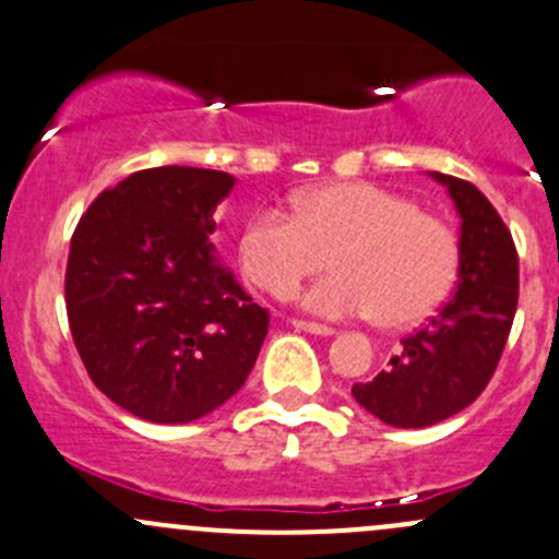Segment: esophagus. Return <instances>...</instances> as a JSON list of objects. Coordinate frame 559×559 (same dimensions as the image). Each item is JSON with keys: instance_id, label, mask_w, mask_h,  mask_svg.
Instances as JSON below:
<instances>
[{"instance_id": "obj_1", "label": "esophagus", "mask_w": 559, "mask_h": 559, "mask_svg": "<svg viewBox=\"0 0 559 559\" xmlns=\"http://www.w3.org/2000/svg\"><path fill=\"white\" fill-rule=\"evenodd\" d=\"M297 330H302V333H311V335H333L335 330L328 328V324H319V322H306V319H295Z\"/></svg>"}]
</instances>
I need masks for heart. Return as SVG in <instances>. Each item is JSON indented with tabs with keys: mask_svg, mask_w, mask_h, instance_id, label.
<instances>
[{
	"mask_svg": "<svg viewBox=\"0 0 559 559\" xmlns=\"http://www.w3.org/2000/svg\"><path fill=\"white\" fill-rule=\"evenodd\" d=\"M248 281L278 300L333 264L306 295L319 317H377L404 328L429 317L459 273V237L437 215L373 182H335L295 199V215L264 207L240 240Z\"/></svg>",
	"mask_w": 559,
	"mask_h": 559,
	"instance_id": "obj_1",
	"label": "heart"
}]
</instances>
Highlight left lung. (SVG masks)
I'll return each mask as SVG.
<instances>
[{
  "mask_svg": "<svg viewBox=\"0 0 559 559\" xmlns=\"http://www.w3.org/2000/svg\"><path fill=\"white\" fill-rule=\"evenodd\" d=\"M462 218L456 295L371 382L352 384L362 409L399 429H424L473 404L489 384L519 300V257L508 226L467 180L431 171Z\"/></svg>",
  "mask_w": 559,
  "mask_h": 559,
  "instance_id": "left-lung-1",
  "label": "left lung"
}]
</instances>
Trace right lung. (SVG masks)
<instances>
[{"label":"right lung","instance_id":"add662e5","mask_svg":"<svg viewBox=\"0 0 559 559\" xmlns=\"http://www.w3.org/2000/svg\"><path fill=\"white\" fill-rule=\"evenodd\" d=\"M235 177L158 166L81 215L64 273L73 344L100 393L153 424H191L246 384L270 313L215 259Z\"/></svg>","mask_w":559,"mask_h":559}]
</instances>
